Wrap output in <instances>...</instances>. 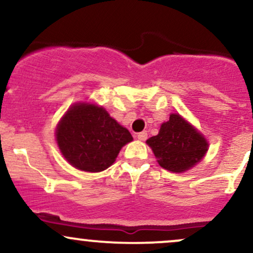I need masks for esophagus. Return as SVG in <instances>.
Instances as JSON below:
<instances>
[{
  "mask_svg": "<svg viewBox=\"0 0 253 253\" xmlns=\"http://www.w3.org/2000/svg\"><path fill=\"white\" fill-rule=\"evenodd\" d=\"M136 138L139 139V140L141 141H145L147 139V133L146 132H140L138 133V135H136Z\"/></svg>",
  "mask_w": 253,
  "mask_h": 253,
  "instance_id": "esophagus-1",
  "label": "esophagus"
}]
</instances>
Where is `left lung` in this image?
I'll return each instance as SVG.
<instances>
[{
    "instance_id": "left-lung-1",
    "label": "left lung",
    "mask_w": 253,
    "mask_h": 253,
    "mask_svg": "<svg viewBox=\"0 0 253 253\" xmlns=\"http://www.w3.org/2000/svg\"><path fill=\"white\" fill-rule=\"evenodd\" d=\"M146 143L158 164L172 172L189 170L208 150L205 136L179 114H171L169 121L162 124L158 134L151 136Z\"/></svg>"
}]
</instances>
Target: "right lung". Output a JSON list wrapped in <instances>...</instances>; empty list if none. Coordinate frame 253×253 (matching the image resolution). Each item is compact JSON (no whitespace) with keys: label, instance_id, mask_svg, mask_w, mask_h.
Masks as SVG:
<instances>
[{"label":"right lung","instance_id":"add662e5","mask_svg":"<svg viewBox=\"0 0 253 253\" xmlns=\"http://www.w3.org/2000/svg\"><path fill=\"white\" fill-rule=\"evenodd\" d=\"M56 140L64 158L72 167L100 172L114 163L123 146L133 138L103 107L76 103L58 124Z\"/></svg>","mask_w":253,"mask_h":253}]
</instances>
